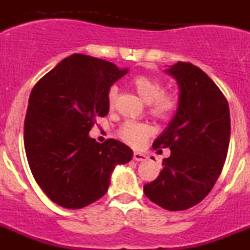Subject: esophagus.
Masks as SVG:
<instances>
[{"label":"esophagus","mask_w":250,"mask_h":250,"mask_svg":"<svg viewBox=\"0 0 250 250\" xmlns=\"http://www.w3.org/2000/svg\"><path fill=\"white\" fill-rule=\"evenodd\" d=\"M147 159V155L146 154H143V152L140 151H135L134 152V160L135 161H144Z\"/></svg>","instance_id":"34e87169"}]
</instances>
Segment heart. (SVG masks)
Here are the masks:
<instances>
[{"instance_id": "obj_1", "label": "heart", "mask_w": 250, "mask_h": 250, "mask_svg": "<svg viewBox=\"0 0 250 250\" xmlns=\"http://www.w3.org/2000/svg\"><path fill=\"white\" fill-rule=\"evenodd\" d=\"M131 86L144 103L149 104L150 114L158 119H167L175 109V100L171 95L164 94L159 80L147 75H139L131 80ZM118 95V89L111 87L107 95V106L111 109ZM150 129L144 124L126 121L119 130V136L132 146H140L149 136Z\"/></svg>"}]
</instances>
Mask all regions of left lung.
Listing matches in <instances>:
<instances>
[{
    "label": "left lung",
    "instance_id": "obj_1",
    "mask_svg": "<svg viewBox=\"0 0 250 250\" xmlns=\"http://www.w3.org/2000/svg\"><path fill=\"white\" fill-rule=\"evenodd\" d=\"M165 72L178 83V107L152 147H169L170 156L144 193L167 210H185L210 193L222 173L230 140V112L224 95L199 67L179 61Z\"/></svg>",
    "mask_w": 250,
    "mask_h": 250
}]
</instances>
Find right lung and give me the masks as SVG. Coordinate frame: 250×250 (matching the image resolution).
<instances>
[{
    "label": "right lung",
    "mask_w": 250,
    "mask_h": 250,
    "mask_svg": "<svg viewBox=\"0 0 250 250\" xmlns=\"http://www.w3.org/2000/svg\"><path fill=\"white\" fill-rule=\"evenodd\" d=\"M129 72L74 54L35 85L25 119V150L35 180L54 203L81 209L105 195L114 169L132 159L115 139L90 138L94 119L109 112L110 87Z\"/></svg>",
    "instance_id": "add662e5"
}]
</instances>
